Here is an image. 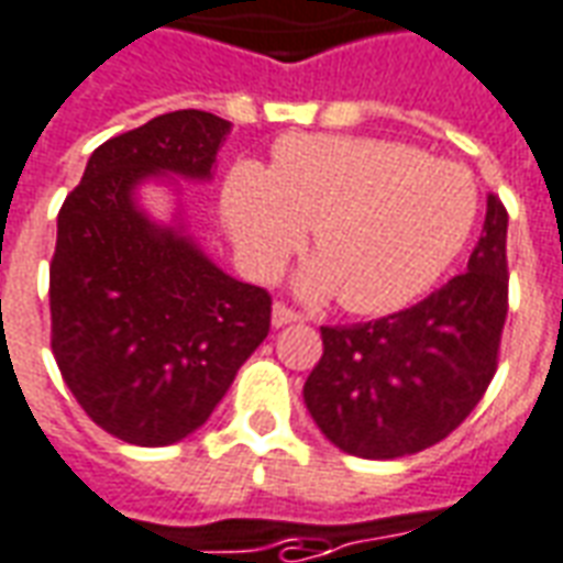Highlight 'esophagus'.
I'll return each instance as SVG.
<instances>
[{
    "instance_id": "obj_1",
    "label": "esophagus",
    "mask_w": 563,
    "mask_h": 563,
    "mask_svg": "<svg viewBox=\"0 0 563 563\" xmlns=\"http://www.w3.org/2000/svg\"><path fill=\"white\" fill-rule=\"evenodd\" d=\"M297 321H302V314H299V311H294V309H287L285 302H276V306H273V327H287V323H297Z\"/></svg>"
}]
</instances>
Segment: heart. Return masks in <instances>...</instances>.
<instances>
[{
	"mask_svg": "<svg viewBox=\"0 0 563 563\" xmlns=\"http://www.w3.org/2000/svg\"><path fill=\"white\" fill-rule=\"evenodd\" d=\"M221 209L242 261L269 278L311 224L314 261L294 278L302 299L339 294L344 309H405L444 276L479 212L467 167L417 146L347 134H290L273 164L236 162Z\"/></svg>",
	"mask_w": 563,
	"mask_h": 563,
	"instance_id": "b5f03b06",
	"label": "heart"
}]
</instances>
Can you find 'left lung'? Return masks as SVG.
<instances>
[{
    "mask_svg": "<svg viewBox=\"0 0 563 563\" xmlns=\"http://www.w3.org/2000/svg\"><path fill=\"white\" fill-rule=\"evenodd\" d=\"M507 318V209L486 197L462 276L387 318L321 327L302 399L327 441L360 459H401L444 441L477 408Z\"/></svg>",
    "mask_w": 563,
    "mask_h": 563,
    "instance_id": "left-lung-1",
    "label": "left lung"
}]
</instances>
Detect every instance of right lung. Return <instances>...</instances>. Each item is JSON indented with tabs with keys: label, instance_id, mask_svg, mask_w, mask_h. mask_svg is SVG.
<instances>
[{
	"label": "right lung",
	"instance_id": "1",
	"mask_svg": "<svg viewBox=\"0 0 563 563\" xmlns=\"http://www.w3.org/2000/svg\"><path fill=\"white\" fill-rule=\"evenodd\" d=\"M231 122L174 110L101 143L65 197L51 264L53 356L92 422L167 446L197 432L269 332V294L191 236L179 183H209ZM175 197L155 220L140 191Z\"/></svg>",
	"mask_w": 563,
	"mask_h": 563
}]
</instances>
